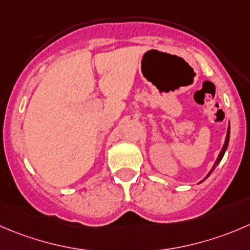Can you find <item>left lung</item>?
I'll list each match as a JSON object with an SVG mask.
<instances>
[{
  "instance_id": "obj_1",
  "label": "left lung",
  "mask_w": 250,
  "mask_h": 250,
  "mask_svg": "<svg viewBox=\"0 0 250 250\" xmlns=\"http://www.w3.org/2000/svg\"><path fill=\"white\" fill-rule=\"evenodd\" d=\"M229 129H227L226 140H225V144H224V146H222V150H221V152H220V154H219V156H217V159H216V161H215V164H214V166H212V168L210 169V172H209V173L207 174V177H205V178L203 179V181H205V179H207L208 177H209L210 174H211V172L214 171V169H215V167H216L217 165L220 164V161H221V160H222V157H224V155H225V151H226L227 146H229ZM203 181H202V182H203Z\"/></svg>"
}]
</instances>
